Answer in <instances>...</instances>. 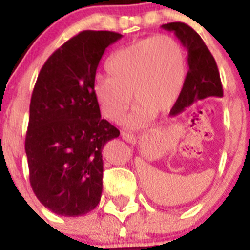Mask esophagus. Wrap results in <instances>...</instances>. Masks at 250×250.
I'll use <instances>...</instances> for the list:
<instances>
[{
    "label": "esophagus",
    "instance_id": "34e87169",
    "mask_svg": "<svg viewBox=\"0 0 250 250\" xmlns=\"http://www.w3.org/2000/svg\"><path fill=\"white\" fill-rule=\"evenodd\" d=\"M121 136H123L124 140L127 141V143H130V144H135L136 138L134 134H131V132H121Z\"/></svg>",
    "mask_w": 250,
    "mask_h": 250
}]
</instances>
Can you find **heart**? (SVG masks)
I'll return each mask as SVG.
<instances>
[{"label":"heart","instance_id":"1","mask_svg":"<svg viewBox=\"0 0 250 250\" xmlns=\"http://www.w3.org/2000/svg\"><path fill=\"white\" fill-rule=\"evenodd\" d=\"M109 77L95 80L92 92L101 115L119 123L131 105L136 107L126 125L141 127L152 118L169 114L178 103L188 74L184 46L169 35L134 41L106 63Z\"/></svg>","mask_w":250,"mask_h":250}]
</instances>
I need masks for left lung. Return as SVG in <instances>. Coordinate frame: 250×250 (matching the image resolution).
Masks as SVG:
<instances>
[{
  "instance_id": "1",
  "label": "left lung",
  "mask_w": 250,
  "mask_h": 250,
  "mask_svg": "<svg viewBox=\"0 0 250 250\" xmlns=\"http://www.w3.org/2000/svg\"><path fill=\"white\" fill-rule=\"evenodd\" d=\"M171 31L188 51V70L184 87L178 103L170 111L171 116L180 114L185 107L208 96H223V86L213 55L195 31L183 22H170L161 26Z\"/></svg>"
}]
</instances>
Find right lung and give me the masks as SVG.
Returning <instances> with one entry per match:
<instances>
[{
	"label": "right lung",
	"mask_w": 250,
	"mask_h": 250,
	"mask_svg": "<svg viewBox=\"0 0 250 250\" xmlns=\"http://www.w3.org/2000/svg\"><path fill=\"white\" fill-rule=\"evenodd\" d=\"M121 37L83 31L48 57L35 83L25 141L30 183L57 215H83L101 199L103 149L120 131L101 119L92 86L104 52Z\"/></svg>",
	"instance_id": "1"
}]
</instances>
